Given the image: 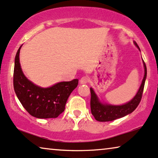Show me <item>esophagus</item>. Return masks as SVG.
<instances>
[{
	"label": "esophagus",
	"mask_w": 158,
	"mask_h": 158,
	"mask_svg": "<svg viewBox=\"0 0 158 158\" xmlns=\"http://www.w3.org/2000/svg\"><path fill=\"white\" fill-rule=\"evenodd\" d=\"M89 81H90V79L88 76H83L80 80V83H81V84H86L88 83Z\"/></svg>",
	"instance_id": "1"
}]
</instances>
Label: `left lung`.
Masks as SVG:
<instances>
[{"instance_id":"8db88e82","label":"left lung","mask_w":158,"mask_h":158,"mask_svg":"<svg viewBox=\"0 0 158 158\" xmlns=\"http://www.w3.org/2000/svg\"><path fill=\"white\" fill-rule=\"evenodd\" d=\"M135 45L139 48V46L136 42H134ZM144 68H145V75L142 82L141 85L137 93L135 96L130 100L127 103L122 106H112V105L103 104L100 101L98 96L90 88V109L92 115L94 116L96 120L99 122H108V121H113L118 118L124 117V116L128 115L133 112L136 107L138 106L140 102L143 95L144 86H145V82L146 77H147V68L145 62L143 61Z\"/></svg>"}]
</instances>
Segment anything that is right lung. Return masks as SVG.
<instances>
[{"instance_id":"right-lung-1","label":"right lung","mask_w":158,"mask_h":158,"mask_svg":"<svg viewBox=\"0 0 158 158\" xmlns=\"http://www.w3.org/2000/svg\"><path fill=\"white\" fill-rule=\"evenodd\" d=\"M21 46L15 58L13 87L15 94L30 115L37 118H56L65 110L68 98L78 85V80L60 82L47 88L35 85L27 79L20 68Z\"/></svg>"}]
</instances>
